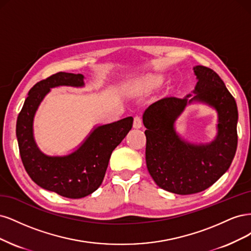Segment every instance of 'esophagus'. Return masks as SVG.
<instances>
[{
    "label": "esophagus",
    "mask_w": 251,
    "mask_h": 251,
    "mask_svg": "<svg viewBox=\"0 0 251 251\" xmlns=\"http://www.w3.org/2000/svg\"><path fill=\"white\" fill-rule=\"evenodd\" d=\"M143 125V120H142V117L136 115L134 117V120H133V127L134 128H141Z\"/></svg>",
    "instance_id": "1"
}]
</instances>
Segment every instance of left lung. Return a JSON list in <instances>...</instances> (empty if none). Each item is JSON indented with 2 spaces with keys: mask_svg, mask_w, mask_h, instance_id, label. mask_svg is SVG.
<instances>
[{
  "mask_svg": "<svg viewBox=\"0 0 251 251\" xmlns=\"http://www.w3.org/2000/svg\"><path fill=\"white\" fill-rule=\"evenodd\" d=\"M198 82L185 98L167 97L153 103L143 116L146 134V164L159 188L178 195L206 190L227 171L238 146V108L222 79L212 69L196 66ZM214 107L220 116L218 135L207 145L184 142L176 134L174 122L187 101Z\"/></svg>",
  "mask_w": 251,
  "mask_h": 251,
  "instance_id": "8db88e82",
  "label": "left lung"
}]
</instances>
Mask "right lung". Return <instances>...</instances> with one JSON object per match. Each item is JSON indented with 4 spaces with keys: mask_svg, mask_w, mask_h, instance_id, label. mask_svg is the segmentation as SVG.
I'll return each instance as SVG.
<instances>
[{
    "mask_svg": "<svg viewBox=\"0 0 251 251\" xmlns=\"http://www.w3.org/2000/svg\"><path fill=\"white\" fill-rule=\"evenodd\" d=\"M83 75L59 72L37 82L29 91L17 120L20 154L30 178L40 188L78 199L98 189L112 151L132 128L133 118L97 127L75 152L67 156H47L33 139V118L50 88L59 85L83 86Z\"/></svg>",
    "mask_w": 251,
    "mask_h": 251,
    "instance_id": "add662e5",
    "label": "right lung"
}]
</instances>
